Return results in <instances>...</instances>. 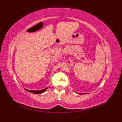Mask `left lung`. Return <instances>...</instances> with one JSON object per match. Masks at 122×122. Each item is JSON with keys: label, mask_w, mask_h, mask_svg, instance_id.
I'll return each instance as SVG.
<instances>
[{"label": "left lung", "mask_w": 122, "mask_h": 122, "mask_svg": "<svg viewBox=\"0 0 122 122\" xmlns=\"http://www.w3.org/2000/svg\"><path fill=\"white\" fill-rule=\"evenodd\" d=\"M79 94H80V93H79Z\"/></svg>", "instance_id": "8db88e82"}]
</instances>
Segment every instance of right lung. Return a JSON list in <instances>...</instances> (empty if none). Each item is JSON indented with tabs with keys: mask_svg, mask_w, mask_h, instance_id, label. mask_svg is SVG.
I'll list each match as a JSON object with an SVG mask.
<instances>
[{
	"mask_svg": "<svg viewBox=\"0 0 122 122\" xmlns=\"http://www.w3.org/2000/svg\"><path fill=\"white\" fill-rule=\"evenodd\" d=\"M48 87H46L45 88H44V89L43 90H39V91H32V90H27V89H26V88H25V89L28 92H30V93H33V94H42V93H43L45 92L46 90L47 89Z\"/></svg>",
	"mask_w": 122,
	"mask_h": 122,
	"instance_id": "obj_1",
	"label": "right lung"
}]
</instances>
